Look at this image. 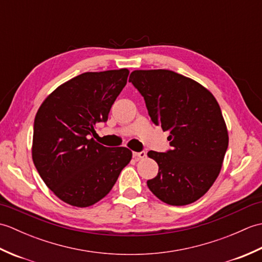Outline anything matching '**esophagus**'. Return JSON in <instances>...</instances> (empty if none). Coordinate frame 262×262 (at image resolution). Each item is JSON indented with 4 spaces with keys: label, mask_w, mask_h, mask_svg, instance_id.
<instances>
[{
    "label": "esophagus",
    "mask_w": 262,
    "mask_h": 262,
    "mask_svg": "<svg viewBox=\"0 0 262 262\" xmlns=\"http://www.w3.org/2000/svg\"><path fill=\"white\" fill-rule=\"evenodd\" d=\"M133 157L135 159H144L146 157V152L145 151H142V152H134L133 153Z\"/></svg>",
    "instance_id": "esophagus-1"
}]
</instances>
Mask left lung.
I'll return each instance as SVG.
<instances>
[{
    "instance_id": "obj_1",
    "label": "left lung",
    "mask_w": 262,
    "mask_h": 262,
    "mask_svg": "<svg viewBox=\"0 0 262 262\" xmlns=\"http://www.w3.org/2000/svg\"><path fill=\"white\" fill-rule=\"evenodd\" d=\"M129 82L144 97L152 121L170 133L171 149L147 153L159 165L147 187L172 206L196 202L219 177L229 146L219 102L198 82L173 71L137 70Z\"/></svg>"
}]
</instances>
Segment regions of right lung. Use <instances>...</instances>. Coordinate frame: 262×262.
<instances>
[{
    "mask_svg": "<svg viewBox=\"0 0 262 262\" xmlns=\"http://www.w3.org/2000/svg\"><path fill=\"white\" fill-rule=\"evenodd\" d=\"M128 74L120 69L77 75L54 90L37 111L32 161L46 186L66 204L98 203L130 162V149L105 147L91 138L97 122L108 120Z\"/></svg>",
    "mask_w": 262,
    "mask_h": 262,
    "instance_id": "obj_1",
    "label": "right lung"
}]
</instances>
